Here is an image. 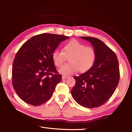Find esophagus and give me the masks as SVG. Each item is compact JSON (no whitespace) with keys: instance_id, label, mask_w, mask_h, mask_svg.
Masks as SVG:
<instances>
[{"instance_id":"34e87169","label":"esophagus","mask_w":132,"mask_h":132,"mask_svg":"<svg viewBox=\"0 0 132 132\" xmlns=\"http://www.w3.org/2000/svg\"><path fill=\"white\" fill-rule=\"evenodd\" d=\"M69 76H66V75H63L62 76V79H66L67 78H68Z\"/></svg>"}]
</instances>
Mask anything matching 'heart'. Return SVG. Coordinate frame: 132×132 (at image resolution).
Masks as SVG:
<instances>
[{
    "label": "heart",
    "instance_id": "heart-1",
    "mask_svg": "<svg viewBox=\"0 0 132 132\" xmlns=\"http://www.w3.org/2000/svg\"><path fill=\"white\" fill-rule=\"evenodd\" d=\"M53 63L61 68L68 58L70 63L62 67L61 71L64 74L75 72H86L94 64L97 53L95 49L86 46L76 40H71L63 45L62 51L55 50L52 55Z\"/></svg>",
    "mask_w": 132,
    "mask_h": 132
}]
</instances>
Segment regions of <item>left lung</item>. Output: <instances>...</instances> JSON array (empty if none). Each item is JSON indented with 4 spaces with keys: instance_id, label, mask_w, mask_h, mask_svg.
Masks as SVG:
<instances>
[{
    "instance_id": "1",
    "label": "left lung",
    "mask_w": 132,
    "mask_h": 132,
    "mask_svg": "<svg viewBox=\"0 0 132 132\" xmlns=\"http://www.w3.org/2000/svg\"><path fill=\"white\" fill-rule=\"evenodd\" d=\"M90 41L97 53L94 66L79 76L71 91L73 98L86 108H97L108 101L120 79L119 62L115 53L99 39L81 37Z\"/></svg>"
}]
</instances>
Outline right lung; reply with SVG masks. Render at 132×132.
Wrapping results in <instances>:
<instances>
[{
	"label": "right lung",
	"instance_id": "add662e5",
	"mask_svg": "<svg viewBox=\"0 0 132 132\" xmlns=\"http://www.w3.org/2000/svg\"><path fill=\"white\" fill-rule=\"evenodd\" d=\"M69 37L43 33L32 37L17 52L12 67V84L26 103L38 106L52 97L62 76L52 55L60 42Z\"/></svg>",
	"mask_w": 132,
	"mask_h": 132
}]
</instances>
